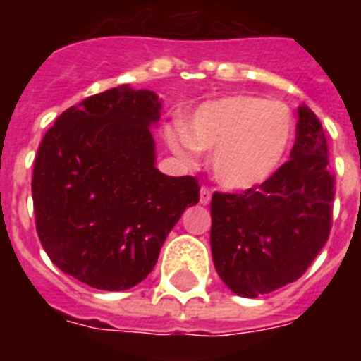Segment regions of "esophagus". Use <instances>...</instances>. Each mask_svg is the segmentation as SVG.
<instances>
[{
  "label": "esophagus",
  "mask_w": 361,
  "mask_h": 361,
  "mask_svg": "<svg viewBox=\"0 0 361 361\" xmlns=\"http://www.w3.org/2000/svg\"><path fill=\"white\" fill-rule=\"evenodd\" d=\"M209 200H212V191H209L208 187H202L200 189V204L206 206V204H209Z\"/></svg>",
  "instance_id": "esophagus-1"
}]
</instances>
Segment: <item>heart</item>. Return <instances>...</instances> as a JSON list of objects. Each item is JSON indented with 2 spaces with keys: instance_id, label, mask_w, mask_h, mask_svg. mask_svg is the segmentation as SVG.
<instances>
[{
  "instance_id": "obj_1",
  "label": "heart",
  "mask_w": 361,
  "mask_h": 361,
  "mask_svg": "<svg viewBox=\"0 0 361 361\" xmlns=\"http://www.w3.org/2000/svg\"><path fill=\"white\" fill-rule=\"evenodd\" d=\"M296 121L277 99L238 93L206 101L187 120L185 130L166 129L169 146L180 155L209 153L214 180L231 191H247L269 181L294 144Z\"/></svg>"
}]
</instances>
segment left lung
Here are the masks:
<instances>
[{"mask_svg":"<svg viewBox=\"0 0 361 361\" xmlns=\"http://www.w3.org/2000/svg\"><path fill=\"white\" fill-rule=\"evenodd\" d=\"M319 118L298 106L296 142L269 181L212 197V257L234 294L257 298L300 279L330 236L334 176Z\"/></svg>","mask_w":361,"mask_h":361,"instance_id":"1","label":"left lung"}]
</instances>
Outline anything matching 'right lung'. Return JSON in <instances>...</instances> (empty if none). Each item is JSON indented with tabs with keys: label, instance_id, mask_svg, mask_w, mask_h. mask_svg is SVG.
<instances>
[{
	"label": "right lung",
	"instance_id": "obj_1",
	"mask_svg": "<svg viewBox=\"0 0 361 361\" xmlns=\"http://www.w3.org/2000/svg\"><path fill=\"white\" fill-rule=\"evenodd\" d=\"M161 99L129 84L84 99L54 121L37 152V234L63 274L127 290L157 264L169 232L198 202L192 176L155 169Z\"/></svg>",
	"mask_w": 361,
	"mask_h": 361
}]
</instances>
